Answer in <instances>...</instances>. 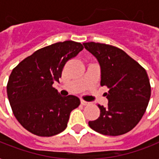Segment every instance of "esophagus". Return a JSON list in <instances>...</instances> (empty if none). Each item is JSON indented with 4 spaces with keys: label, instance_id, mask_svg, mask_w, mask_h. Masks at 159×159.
Returning <instances> with one entry per match:
<instances>
[{
    "label": "esophagus",
    "instance_id": "34e87169",
    "mask_svg": "<svg viewBox=\"0 0 159 159\" xmlns=\"http://www.w3.org/2000/svg\"><path fill=\"white\" fill-rule=\"evenodd\" d=\"M81 103L83 104V106H86V105H89V102H88L84 101V100H81Z\"/></svg>",
    "mask_w": 159,
    "mask_h": 159
}]
</instances>
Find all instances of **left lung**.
I'll list each match as a JSON object with an SVG mask.
<instances>
[{
	"label": "left lung",
	"instance_id": "left-lung-1",
	"mask_svg": "<svg viewBox=\"0 0 159 159\" xmlns=\"http://www.w3.org/2000/svg\"><path fill=\"white\" fill-rule=\"evenodd\" d=\"M86 50L97 58L102 72L101 86L108 89L106 107L97 105L101 114L89 121L99 134L119 136L136 126L145 114L151 97V84L145 70L121 49L88 42Z\"/></svg>",
	"mask_w": 159,
	"mask_h": 159
}]
</instances>
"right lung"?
<instances>
[{"label": "right lung", "mask_w": 159, "mask_h": 159, "mask_svg": "<svg viewBox=\"0 0 159 159\" xmlns=\"http://www.w3.org/2000/svg\"><path fill=\"white\" fill-rule=\"evenodd\" d=\"M83 49L81 43L72 40L55 43L36 51L12 70L7 97L15 118L28 132L51 137L66 128L80 99L61 96L52 84L59 81L65 64Z\"/></svg>", "instance_id": "right-lung-1"}]
</instances>
